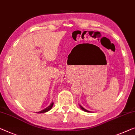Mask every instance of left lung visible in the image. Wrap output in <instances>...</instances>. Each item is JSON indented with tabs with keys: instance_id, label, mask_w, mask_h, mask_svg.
I'll return each mask as SVG.
<instances>
[{
	"instance_id": "obj_1",
	"label": "left lung",
	"mask_w": 135,
	"mask_h": 135,
	"mask_svg": "<svg viewBox=\"0 0 135 135\" xmlns=\"http://www.w3.org/2000/svg\"><path fill=\"white\" fill-rule=\"evenodd\" d=\"M80 108H81V109L82 110H83L84 111H85V112H88V113H90V112H91V111H89L87 110H86V109L84 108L83 107H81L80 105Z\"/></svg>"
}]
</instances>
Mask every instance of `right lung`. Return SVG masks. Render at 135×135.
Wrapping results in <instances>:
<instances>
[{"instance_id":"1","label":"right lung","mask_w":135,"mask_h":135,"mask_svg":"<svg viewBox=\"0 0 135 135\" xmlns=\"http://www.w3.org/2000/svg\"><path fill=\"white\" fill-rule=\"evenodd\" d=\"M54 105V102H52L51 104H50L49 106H48L46 108L44 109L43 110H41L40 111H38V112H37V113H46V112H47V111H49V110H50L52 108V107H53Z\"/></svg>"}]
</instances>
